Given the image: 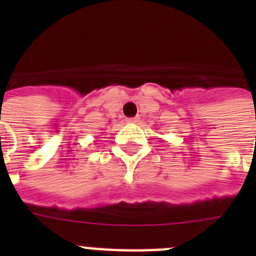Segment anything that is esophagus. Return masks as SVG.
<instances>
[{"label": "esophagus", "mask_w": 256, "mask_h": 256, "mask_svg": "<svg viewBox=\"0 0 256 256\" xmlns=\"http://www.w3.org/2000/svg\"><path fill=\"white\" fill-rule=\"evenodd\" d=\"M136 120H138L136 118H132V120H128V124H136Z\"/></svg>", "instance_id": "obj_1"}]
</instances>
